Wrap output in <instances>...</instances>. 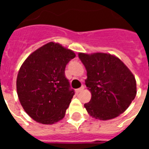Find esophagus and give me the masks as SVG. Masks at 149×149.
Wrapping results in <instances>:
<instances>
[{
    "label": "esophagus",
    "mask_w": 149,
    "mask_h": 149,
    "mask_svg": "<svg viewBox=\"0 0 149 149\" xmlns=\"http://www.w3.org/2000/svg\"><path fill=\"white\" fill-rule=\"evenodd\" d=\"M84 86H82L81 88H79V89H76V93H81V92H82V91L84 90Z\"/></svg>",
    "instance_id": "34e87169"
}]
</instances>
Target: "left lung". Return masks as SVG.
I'll list each match as a JSON object with an SVG mask.
<instances>
[{
	"label": "left lung",
	"instance_id": "left-lung-1",
	"mask_svg": "<svg viewBox=\"0 0 149 149\" xmlns=\"http://www.w3.org/2000/svg\"><path fill=\"white\" fill-rule=\"evenodd\" d=\"M87 72L85 80L92 97L84 104L88 113L100 120L119 116L136 95L135 77L118 57L105 53H79Z\"/></svg>",
	"mask_w": 149,
	"mask_h": 149
}]
</instances>
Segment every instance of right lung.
<instances>
[{
  "label": "right lung",
  "instance_id": "obj_1",
  "mask_svg": "<svg viewBox=\"0 0 149 149\" xmlns=\"http://www.w3.org/2000/svg\"><path fill=\"white\" fill-rule=\"evenodd\" d=\"M72 50L53 42L33 52L18 74L16 89L22 107L33 120L52 125L63 119L74 95L65 76Z\"/></svg>",
  "mask_w": 149,
  "mask_h": 149
}]
</instances>
